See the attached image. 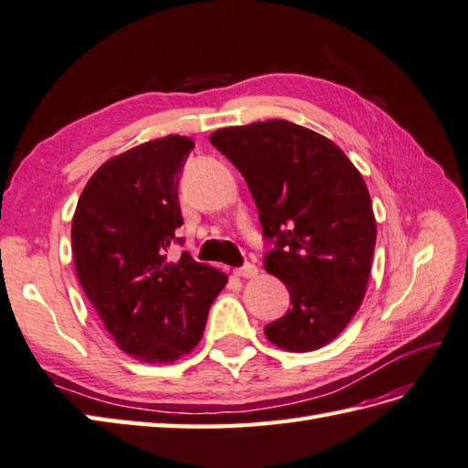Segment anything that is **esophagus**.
Wrapping results in <instances>:
<instances>
[{
    "mask_svg": "<svg viewBox=\"0 0 468 468\" xmlns=\"http://www.w3.org/2000/svg\"><path fill=\"white\" fill-rule=\"evenodd\" d=\"M235 277H241V279H251V277H257L259 269L253 265V263H245L243 267H239L233 271Z\"/></svg>",
    "mask_w": 468,
    "mask_h": 468,
    "instance_id": "obj_1",
    "label": "esophagus"
}]
</instances>
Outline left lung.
Instances as JSON below:
<instances>
[{
	"instance_id": "left-lung-1",
	"label": "left lung",
	"mask_w": 468,
	"mask_h": 468,
	"mask_svg": "<svg viewBox=\"0 0 468 468\" xmlns=\"http://www.w3.org/2000/svg\"><path fill=\"white\" fill-rule=\"evenodd\" d=\"M209 141L245 177L275 245L265 271L291 295L265 336L291 353L321 349L355 317L371 275L377 223L363 176L331 139L285 119L217 129Z\"/></svg>"
}]
</instances>
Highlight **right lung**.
Instances as JSON below:
<instances>
[{
  "mask_svg": "<svg viewBox=\"0 0 468 468\" xmlns=\"http://www.w3.org/2000/svg\"><path fill=\"white\" fill-rule=\"evenodd\" d=\"M193 141L159 137L105 161L87 181L71 221L75 273L119 349L144 363H173L201 341L219 269L183 251L179 173Z\"/></svg>",
  "mask_w": 468,
  "mask_h": 468,
  "instance_id": "1",
  "label": "right lung"
}]
</instances>
